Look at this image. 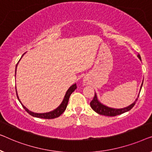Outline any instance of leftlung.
<instances>
[{
	"label": "left lung",
	"instance_id": "8db88e82",
	"mask_svg": "<svg viewBox=\"0 0 152 152\" xmlns=\"http://www.w3.org/2000/svg\"><path fill=\"white\" fill-rule=\"evenodd\" d=\"M138 57L139 58L140 60H141L140 54H138ZM142 83H143V81L142 83V85H141L140 89L142 88ZM138 96H139V95H138ZM137 100H138V98H136V100L133 102V103L127 107H124L121 109H114V108H111V107H109L104 105V104H102L101 102L98 101L96 94L95 93L94 97L93 100L90 102V106L94 111H95L96 112L100 115H104V116H117V115L122 114H123V113L127 112L128 111H129L134 105H135L136 102L137 101Z\"/></svg>",
	"mask_w": 152,
	"mask_h": 152
}]
</instances>
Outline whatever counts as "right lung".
Segmentation results:
<instances>
[{"label":"right lung","mask_w":152,"mask_h":152,"mask_svg":"<svg viewBox=\"0 0 152 152\" xmlns=\"http://www.w3.org/2000/svg\"><path fill=\"white\" fill-rule=\"evenodd\" d=\"M23 55H24V54H23ZM18 63L16 64V70H15V76H16V67H17V65H18ZM76 88H77L76 84H74L73 85H72V86L67 89V92H66L65 95V97H64V98H63V102H61V104H60V105L56 109V110H53V111H52V112H50L40 113V114H38V113H34V112H31V111H29V110H27V109L22 104V102H20V99H19V98L18 96V94H17V91H16V96H17V98H18V99L19 100V102H20V104H22L23 107L24 108L25 111H26V112L28 113V114H30L31 116H32L34 117H36V118H45V119H52V118H57V117L60 116L64 112H65L66 108H67V103H68V101H69V98L70 95L72 94V92H73V91L75 90Z\"/></svg>","instance_id":"obj_1"}]
</instances>
